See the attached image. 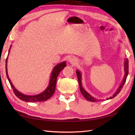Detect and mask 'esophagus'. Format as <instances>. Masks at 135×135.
Here are the masks:
<instances>
[{
	"label": "esophagus",
	"instance_id": "obj_1",
	"mask_svg": "<svg viewBox=\"0 0 135 135\" xmlns=\"http://www.w3.org/2000/svg\"><path fill=\"white\" fill-rule=\"evenodd\" d=\"M69 62L71 63V64H72L73 65H75V64H76V63H77V62H78V61H77V59L76 58H75V57H72L69 59Z\"/></svg>",
	"mask_w": 135,
	"mask_h": 135
}]
</instances>
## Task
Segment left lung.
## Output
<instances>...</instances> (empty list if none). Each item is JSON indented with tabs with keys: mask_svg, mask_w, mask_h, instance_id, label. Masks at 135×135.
Wrapping results in <instances>:
<instances>
[{
	"mask_svg": "<svg viewBox=\"0 0 135 135\" xmlns=\"http://www.w3.org/2000/svg\"><path fill=\"white\" fill-rule=\"evenodd\" d=\"M129 63H128V59H125V61H124V71H125V75L124 76V78H123L122 81L121 82V84H120L119 86L118 87V89L114 93L113 96H110L108 98H107V100L109 99H111L114 98V97H115L117 94H118L121 90H122V89L123 88V86L124 85L125 83L126 82V79H127V78L128 75V71H129ZM76 73L77 75V77H78V82H79V88H80V91H81V93L82 94V95L84 96L85 98L88 101L90 102H97V100L96 98H94V97L91 96L90 94H89L86 91L84 88H83L82 86V74L80 72L79 70H76Z\"/></svg>",
	"mask_w": 135,
	"mask_h": 135,
	"instance_id": "1",
	"label": "left lung"
}]
</instances>
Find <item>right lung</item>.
<instances>
[{
  "label": "right lung",
  "mask_w": 135,
  "mask_h": 135,
  "mask_svg": "<svg viewBox=\"0 0 135 135\" xmlns=\"http://www.w3.org/2000/svg\"><path fill=\"white\" fill-rule=\"evenodd\" d=\"M11 47V45L10 46L9 50H8V54L6 60V76L7 77V79L9 81L10 84L11 85V88H12L13 91L15 95L21 99L22 101H25L27 102H44L49 99L50 97L52 96L53 94H54V91H55L56 89V85L57 82V78L58 76L59 73L64 69V67H66V62H61L59 63V64H57L55 67L53 68V70L51 72L49 84L48 85V86L47 88L43 91V92L41 93L40 94H36V95H26L21 92H20L19 91L16 89V88L14 86L12 82H11L10 79L9 78V76L8 75L7 73V62L8 59V56L9 54L10 49Z\"/></svg>",
  "instance_id": "add662e5"
}]
</instances>
